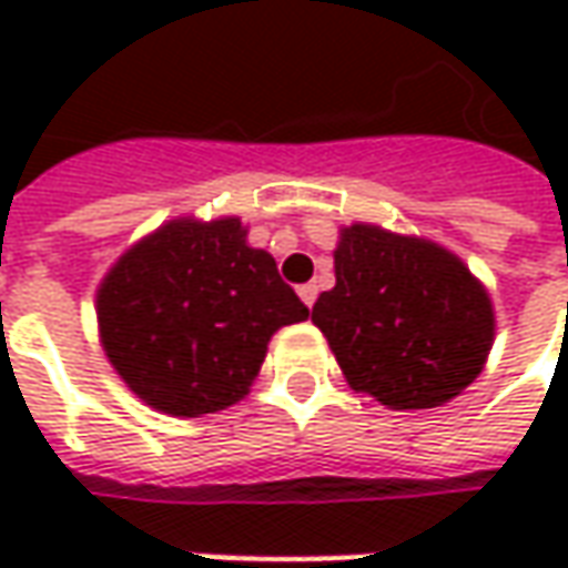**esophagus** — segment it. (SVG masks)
Listing matches in <instances>:
<instances>
[{"mask_svg":"<svg viewBox=\"0 0 568 568\" xmlns=\"http://www.w3.org/2000/svg\"><path fill=\"white\" fill-rule=\"evenodd\" d=\"M296 294H300V300L313 310V303H316V296H318V287L316 284H303V287H296Z\"/></svg>","mask_w":568,"mask_h":568,"instance_id":"esophagus-1","label":"esophagus"}]
</instances>
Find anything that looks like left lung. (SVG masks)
I'll return each mask as SVG.
<instances>
[{
	"mask_svg": "<svg viewBox=\"0 0 568 568\" xmlns=\"http://www.w3.org/2000/svg\"><path fill=\"white\" fill-rule=\"evenodd\" d=\"M313 322L347 385L392 410L458 398L496 338L490 294L455 252L363 221L341 227Z\"/></svg>",
	"mask_w": 568,
	"mask_h": 568,
	"instance_id": "8db88e82",
	"label": "left lung"
}]
</instances>
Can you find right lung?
Instances as JSON below:
<instances>
[{
  "label": "right lung",
  "instance_id": "obj_1",
  "mask_svg": "<svg viewBox=\"0 0 568 568\" xmlns=\"http://www.w3.org/2000/svg\"><path fill=\"white\" fill-rule=\"evenodd\" d=\"M240 217H173L110 265L98 332L148 407L202 417L250 395L277 328L310 316Z\"/></svg>",
  "mask_w": 568,
  "mask_h": 568
}]
</instances>
